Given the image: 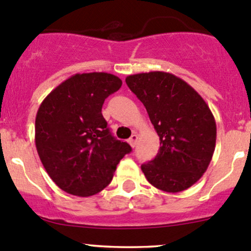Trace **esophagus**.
<instances>
[{"mask_svg":"<svg viewBox=\"0 0 251 251\" xmlns=\"http://www.w3.org/2000/svg\"><path fill=\"white\" fill-rule=\"evenodd\" d=\"M137 141H138V135L137 133H133V135L130 137V140H128V143L131 144V147H136Z\"/></svg>","mask_w":251,"mask_h":251,"instance_id":"1","label":"esophagus"}]
</instances>
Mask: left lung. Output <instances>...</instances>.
Listing matches in <instances>:
<instances>
[{"mask_svg": "<svg viewBox=\"0 0 251 251\" xmlns=\"http://www.w3.org/2000/svg\"><path fill=\"white\" fill-rule=\"evenodd\" d=\"M126 83L143 103L160 138L155 158L141 165L146 178L170 193L193 186L206 171L216 143V123L209 105L170 73L130 75Z\"/></svg>", "mask_w": 251, "mask_h": 251, "instance_id": "8db88e82", "label": "left lung"}]
</instances>
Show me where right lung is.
<instances>
[{
	"label": "right lung",
	"mask_w": 251,
	"mask_h": 251,
	"mask_svg": "<svg viewBox=\"0 0 251 251\" xmlns=\"http://www.w3.org/2000/svg\"><path fill=\"white\" fill-rule=\"evenodd\" d=\"M123 85L108 73L75 74L44 100L35 120L41 163L67 193L90 197L110 183L119 161L132 151L114 137L102 115L105 98Z\"/></svg>",
	"instance_id": "add662e5"
}]
</instances>
